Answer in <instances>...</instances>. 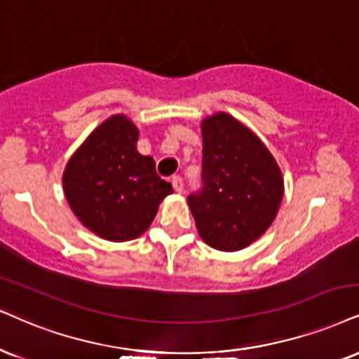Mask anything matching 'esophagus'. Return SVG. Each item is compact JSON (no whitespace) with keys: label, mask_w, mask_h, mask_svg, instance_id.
I'll return each instance as SVG.
<instances>
[{"label":"esophagus","mask_w":359,"mask_h":359,"mask_svg":"<svg viewBox=\"0 0 359 359\" xmlns=\"http://www.w3.org/2000/svg\"><path fill=\"white\" fill-rule=\"evenodd\" d=\"M171 184H172V188H175L176 193H183V180H181L180 176H172Z\"/></svg>","instance_id":"esophagus-1"}]
</instances>
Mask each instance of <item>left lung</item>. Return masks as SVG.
I'll use <instances>...</instances> for the list:
<instances>
[{"instance_id":"obj_1","label":"left lung","mask_w":359,"mask_h":359,"mask_svg":"<svg viewBox=\"0 0 359 359\" xmlns=\"http://www.w3.org/2000/svg\"><path fill=\"white\" fill-rule=\"evenodd\" d=\"M203 189L188 206L201 240L219 251H240L271 226L285 181L276 159L250 128L219 111L201 121Z\"/></svg>"}]
</instances>
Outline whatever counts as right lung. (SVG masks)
Segmentation results:
<instances>
[{"label": "right lung", "instance_id": "add662e5", "mask_svg": "<svg viewBox=\"0 0 359 359\" xmlns=\"http://www.w3.org/2000/svg\"><path fill=\"white\" fill-rule=\"evenodd\" d=\"M140 130L125 114L104 119L83 141L63 172V191L74 216L106 241L135 240L153 223L171 184L154 159L138 151Z\"/></svg>", "mask_w": 359, "mask_h": 359}]
</instances>
